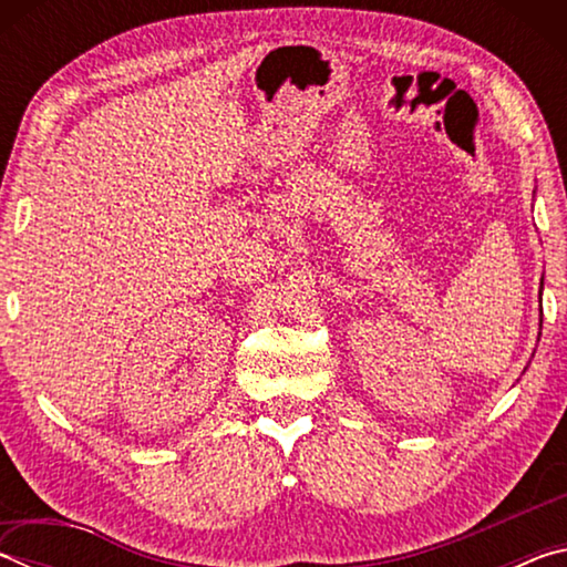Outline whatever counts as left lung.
Returning <instances> with one entry per match:
<instances>
[{
    "label": "left lung",
    "instance_id": "1",
    "mask_svg": "<svg viewBox=\"0 0 567 567\" xmlns=\"http://www.w3.org/2000/svg\"><path fill=\"white\" fill-rule=\"evenodd\" d=\"M540 295H543V292H540ZM537 340H540V338H537Z\"/></svg>",
    "mask_w": 567,
    "mask_h": 567
}]
</instances>
